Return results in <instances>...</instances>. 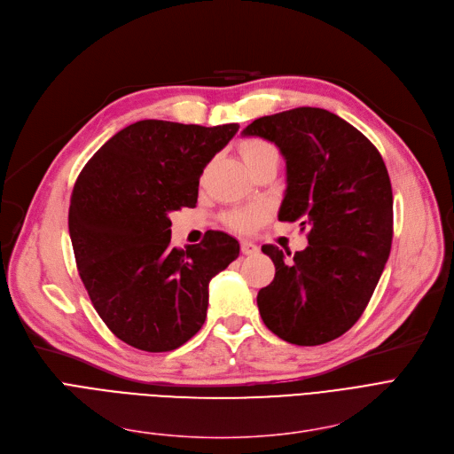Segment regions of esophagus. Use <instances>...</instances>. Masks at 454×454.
Returning <instances> with one entry per match:
<instances>
[{
  "label": "esophagus",
  "mask_w": 454,
  "mask_h": 454,
  "mask_svg": "<svg viewBox=\"0 0 454 454\" xmlns=\"http://www.w3.org/2000/svg\"><path fill=\"white\" fill-rule=\"evenodd\" d=\"M242 253L244 254H256L258 253V246L254 244V242H251V240H242Z\"/></svg>",
  "instance_id": "34e87169"
}]
</instances>
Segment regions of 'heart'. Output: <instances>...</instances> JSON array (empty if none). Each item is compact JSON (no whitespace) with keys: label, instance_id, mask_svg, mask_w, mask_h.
<instances>
[{"label":"heart","instance_id":"obj_1","mask_svg":"<svg viewBox=\"0 0 454 454\" xmlns=\"http://www.w3.org/2000/svg\"><path fill=\"white\" fill-rule=\"evenodd\" d=\"M239 151L240 157L244 159V162L247 164V168L253 171L258 166H262L270 160H278V151L277 147L264 140V138H244L239 144ZM264 220V210L261 207H249V208H242V210H234L231 214L225 215V222L229 227L236 229V231H253L258 223Z\"/></svg>","mask_w":454,"mask_h":454}]
</instances>
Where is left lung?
Masks as SVG:
<instances>
[{"mask_svg":"<svg viewBox=\"0 0 454 454\" xmlns=\"http://www.w3.org/2000/svg\"><path fill=\"white\" fill-rule=\"evenodd\" d=\"M244 137L273 142L286 160L280 222L309 227L303 251L262 246L275 264L256 295L266 327L295 345L348 333L368 307L392 249V183L377 147L340 116L299 106L262 116Z\"/></svg>","mask_w":454,"mask_h":454,"instance_id":"8db88e82","label":"left lung"}]
</instances>
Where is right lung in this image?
<instances>
[{"mask_svg": "<svg viewBox=\"0 0 454 454\" xmlns=\"http://www.w3.org/2000/svg\"><path fill=\"white\" fill-rule=\"evenodd\" d=\"M239 127L142 120L79 174L68 212L77 270L96 312L127 345L181 348L203 327L210 278L239 258L240 244L222 231L186 249L169 244V212L196 207L205 166Z\"/></svg>", "mask_w": 454, "mask_h": 454, "instance_id": "obj_1", "label": "right lung"}]
</instances>
